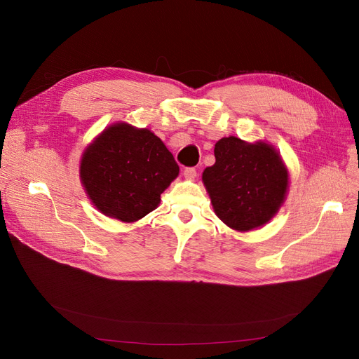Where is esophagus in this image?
<instances>
[{"label": "esophagus", "mask_w": 359, "mask_h": 359, "mask_svg": "<svg viewBox=\"0 0 359 359\" xmlns=\"http://www.w3.org/2000/svg\"><path fill=\"white\" fill-rule=\"evenodd\" d=\"M196 170L194 168V167H189V168H184V172H183V176L187 179V180H195V177H196Z\"/></svg>", "instance_id": "esophagus-1"}]
</instances>
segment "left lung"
Returning <instances> with one entry per match:
<instances>
[{
  "mask_svg": "<svg viewBox=\"0 0 359 359\" xmlns=\"http://www.w3.org/2000/svg\"><path fill=\"white\" fill-rule=\"evenodd\" d=\"M215 164L202 173L217 217L246 233L268 224L285 202L290 173L280 154L265 141L225 137L215 144Z\"/></svg>",
  "mask_w": 359,
  "mask_h": 359,
  "instance_id": "1",
  "label": "left lung"
}]
</instances>
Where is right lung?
I'll return each instance as SVG.
<instances>
[{
  "label": "right lung",
  "instance_id": "1",
  "mask_svg": "<svg viewBox=\"0 0 359 359\" xmlns=\"http://www.w3.org/2000/svg\"><path fill=\"white\" fill-rule=\"evenodd\" d=\"M177 176L173 154L154 132L126 122L104 128L80 160V180L94 208L122 222L154 211Z\"/></svg>",
  "mask_w": 359,
  "mask_h": 359
}]
</instances>
